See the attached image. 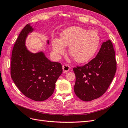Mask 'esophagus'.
Returning a JSON list of instances; mask_svg holds the SVG:
<instances>
[{"mask_svg": "<svg viewBox=\"0 0 128 128\" xmlns=\"http://www.w3.org/2000/svg\"><path fill=\"white\" fill-rule=\"evenodd\" d=\"M70 69V67L69 65L64 64L63 66H62V70H63L64 72H68Z\"/></svg>", "mask_w": 128, "mask_h": 128, "instance_id": "obj_1", "label": "esophagus"}]
</instances>
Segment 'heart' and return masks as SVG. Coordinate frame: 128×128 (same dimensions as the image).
<instances>
[{"mask_svg": "<svg viewBox=\"0 0 128 128\" xmlns=\"http://www.w3.org/2000/svg\"><path fill=\"white\" fill-rule=\"evenodd\" d=\"M100 42L96 32L88 31L79 27H71L62 31L59 40L52 41L54 54L57 56L63 54L65 46L70 47L69 54L78 62L88 61L94 56Z\"/></svg>", "mask_w": 128, "mask_h": 128, "instance_id": "b5f03b06", "label": "heart"}]
</instances>
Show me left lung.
Returning <instances> with one entry per match:
<instances>
[{
    "label": "left lung",
    "instance_id": "obj_1",
    "mask_svg": "<svg viewBox=\"0 0 128 128\" xmlns=\"http://www.w3.org/2000/svg\"><path fill=\"white\" fill-rule=\"evenodd\" d=\"M76 76L74 92L84 101H91L104 94L116 70L115 52L110 40L103 42L94 58L73 68Z\"/></svg>",
    "mask_w": 128,
    "mask_h": 128
}]
</instances>
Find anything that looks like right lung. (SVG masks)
<instances>
[{"label":"right lung","instance_id":"add662e5","mask_svg":"<svg viewBox=\"0 0 128 128\" xmlns=\"http://www.w3.org/2000/svg\"><path fill=\"white\" fill-rule=\"evenodd\" d=\"M33 30L28 24L19 34L12 49L10 74L14 82L25 96L43 101L53 94L62 69L60 63L51 62L42 52L34 54L28 50L26 38Z\"/></svg>","mask_w":128,"mask_h":128}]
</instances>
